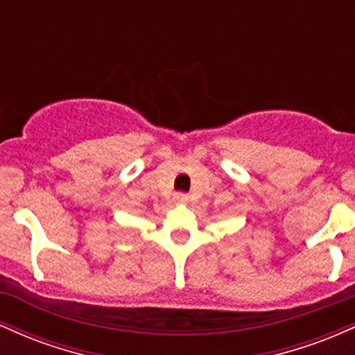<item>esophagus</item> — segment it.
I'll return each instance as SVG.
<instances>
[{
  "label": "esophagus",
  "instance_id": "obj_1",
  "mask_svg": "<svg viewBox=\"0 0 355 355\" xmlns=\"http://www.w3.org/2000/svg\"><path fill=\"white\" fill-rule=\"evenodd\" d=\"M175 200H177L178 203H187V202H189V195H187V193H177V195H175Z\"/></svg>",
  "mask_w": 355,
  "mask_h": 355
}]
</instances>
